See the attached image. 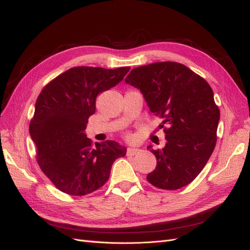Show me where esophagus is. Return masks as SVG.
Returning a JSON list of instances; mask_svg holds the SVG:
<instances>
[{
    "label": "esophagus",
    "mask_w": 250,
    "mask_h": 250,
    "mask_svg": "<svg viewBox=\"0 0 250 250\" xmlns=\"http://www.w3.org/2000/svg\"><path fill=\"white\" fill-rule=\"evenodd\" d=\"M139 151L140 150L138 148H131V147H129V148L127 149V154L128 155H134V154H137Z\"/></svg>",
    "instance_id": "1"
}]
</instances>
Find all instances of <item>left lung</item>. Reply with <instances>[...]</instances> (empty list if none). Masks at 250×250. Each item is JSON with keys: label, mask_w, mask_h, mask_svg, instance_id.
<instances>
[{"label": "left lung", "mask_w": 250, "mask_h": 250, "mask_svg": "<svg viewBox=\"0 0 250 250\" xmlns=\"http://www.w3.org/2000/svg\"><path fill=\"white\" fill-rule=\"evenodd\" d=\"M125 82L139 88L150 110L164 120L166 146L147 147L157 161L148 181L163 190L192 183L216 146L220 110L213 89L198 74L173 62L134 67Z\"/></svg>", "instance_id": "1"}]
</instances>
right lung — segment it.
<instances>
[{
    "mask_svg": "<svg viewBox=\"0 0 250 250\" xmlns=\"http://www.w3.org/2000/svg\"><path fill=\"white\" fill-rule=\"evenodd\" d=\"M129 70L72 67L42 88L29 131L37 164L58 190L75 196L98 190L108 180L113 162L125 156L126 147L115 141L93 147L84 130L97 96L116 86Z\"/></svg>",
    "mask_w": 250,
    "mask_h": 250,
    "instance_id": "add662e5",
    "label": "right lung"
}]
</instances>
